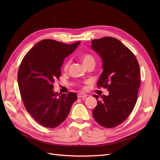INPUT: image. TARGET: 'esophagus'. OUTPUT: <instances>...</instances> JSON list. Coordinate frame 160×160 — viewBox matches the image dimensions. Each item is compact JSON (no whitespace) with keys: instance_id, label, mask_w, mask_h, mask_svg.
I'll return each instance as SVG.
<instances>
[{"instance_id":"1","label":"esophagus","mask_w":160,"mask_h":160,"mask_svg":"<svg viewBox=\"0 0 160 160\" xmlns=\"http://www.w3.org/2000/svg\"><path fill=\"white\" fill-rule=\"evenodd\" d=\"M88 95L84 94V93H78V98H86Z\"/></svg>"}]
</instances>
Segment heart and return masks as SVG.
I'll list each match as a JSON object with an SVG mask.
<instances>
[{
  "label": "heart",
  "mask_w": 160,
  "mask_h": 160,
  "mask_svg": "<svg viewBox=\"0 0 160 160\" xmlns=\"http://www.w3.org/2000/svg\"><path fill=\"white\" fill-rule=\"evenodd\" d=\"M81 60L83 63V65H86L91 62H95V60L93 57L91 56L90 54H84L81 56ZM69 66V62H67V63H65V65H64V70H67L68 69V67Z\"/></svg>",
  "instance_id": "obj_1"
}]
</instances>
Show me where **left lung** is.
<instances>
[{"mask_svg": "<svg viewBox=\"0 0 160 160\" xmlns=\"http://www.w3.org/2000/svg\"><path fill=\"white\" fill-rule=\"evenodd\" d=\"M91 48L102 62L98 87L106 88L108 96H93L97 105L92 112L103 127L113 128L127 119L136 105L140 86V69L136 56L122 42L112 37L91 41Z\"/></svg>", "mask_w": 160, "mask_h": 160, "instance_id": "8db88e82", "label": "left lung"}]
</instances>
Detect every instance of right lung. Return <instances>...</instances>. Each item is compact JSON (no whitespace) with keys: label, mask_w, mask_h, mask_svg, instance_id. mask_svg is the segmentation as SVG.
<instances>
[{"label":"right lung","mask_w":160,"mask_h":160,"mask_svg":"<svg viewBox=\"0 0 160 160\" xmlns=\"http://www.w3.org/2000/svg\"><path fill=\"white\" fill-rule=\"evenodd\" d=\"M80 41L67 45L53 39H43L24 56L18 80L25 108L39 124L53 128L62 123L77 100L75 93H58L53 83L61 75L64 59L72 54Z\"/></svg>","instance_id":"add662e5"}]
</instances>
